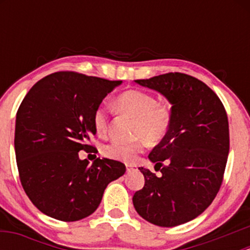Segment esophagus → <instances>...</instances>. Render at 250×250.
<instances>
[{
    "label": "esophagus",
    "mask_w": 250,
    "mask_h": 250,
    "mask_svg": "<svg viewBox=\"0 0 250 250\" xmlns=\"http://www.w3.org/2000/svg\"><path fill=\"white\" fill-rule=\"evenodd\" d=\"M135 170V166H127V173H131Z\"/></svg>",
    "instance_id": "obj_1"
}]
</instances>
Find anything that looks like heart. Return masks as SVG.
<instances>
[{
	"mask_svg": "<svg viewBox=\"0 0 250 250\" xmlns=\"http://www.w3.org/2000/svg\"><path fill=\"white\" fill-rule=\"evenodd\" d=\"M116 107L121 113L135 119L131 142L113 141L105 146L103 153L109 159L125 163H134L142 153L147 142L159 145L167 137L171 125V110L167 104L157 101L153 94L142 90L125 91L116 99ZM93 123L96 133H107L109 125L108 108L99 105L94 111Z\"/></svg>",
	"mask_w": 250,
	"mask_h": 250,
	"instance_id": "obj_1",
	"label": "heart"
}]
</instances>
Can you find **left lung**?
<instances>
[{
	"label": "left lung",
	"mask_w": 250,
	"mask_h": 250,
	"mask_svg": "<svg viewBox=\"0 0 250 250\" xmlns=\"http://www.w3.org/2000/svg\"><path fill=\"white\" fill-rule=\"evenodd\" d=\"M135 82L168 100L171 125L148 156L162 176L139 168L145 187L134 194V207L153 225H183L210 206L222 183L229 153L226 109L206 83L187 74L168 73Z\"/></svg>",
	"instance_id": "8db88e82"
}]
</instances>
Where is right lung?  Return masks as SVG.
I'll return each mask as SVG.
<instances>
[{
  "label": "right lung",
  "instance_id": "1",
  "mask_svg": "<svg viewBox=\"0 0 250 250\" xmlns=\"http://www.w3.org/2000/svg\"><path fill=\"white\" fill-rule=\"evenodd\" d=\"M122 81L59 71L31 87L16 114L15 154L20 180L34 206L53 219L73 222L89 216L104 189L125 173L122 162L80 160L95 151V109Z\"/></svg>",
  "mask_w": 250,
  "mask_h": 250
}]
</instances>
